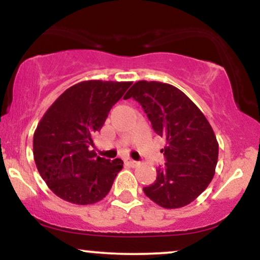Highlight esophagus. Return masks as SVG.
I'll return each mask as SVG.
<instances>
[{
  "label": "esophagus",
  "instance_id": "1",
  "mask_svg": "<svg viewBox=\"0 0 260 260\" xmlns=\"http://www.w3.org/2000/svg\"><path fill=\"white\" fill-rule=\"evenodd\" d=\"M126 162L128 164V165L132 166V168H134V166H137V164H138V162H137V161L129 159V157H128V159H126Z\"/></svg>",
  "mask_w": 260,
  "mask_h": 260
}]
</instances>
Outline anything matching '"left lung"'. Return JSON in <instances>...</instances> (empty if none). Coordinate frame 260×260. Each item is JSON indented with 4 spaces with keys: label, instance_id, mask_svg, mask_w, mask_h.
<instances>
[{
    "label": "left lung",
    "instance_id": "left-lung-1",
    "mask_svg": "<svg viewBox=\"0 0 260 260\" xmlns=\"http://www.w3.org/2000/svg\"><path fill=\"white\" fill-rule=\"evenodd\" d=\"M142 105L155 133L166 138L161 149L166 162L156 181L144 187L145 196L165 209L186 207L207 189L219 156V143L207 117L176 86L139 80L123 99Z\"/></svg>",
    "mask_w": 260,
    "mask_h": 260
}]
</instances>
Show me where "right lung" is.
<instances>
[{"mask_svg": "<svg viewBox=\"0 0 260 260\" xmlns=\"http://www.w3.org/2000/svg\"><path fill=\"white\" fill-rule=\"evenodd\" d=\"M132 82L84 80L68 88L44 113L32 139L35 165L47 187L78 205L100 202L123 161L96 156L92 136Z\"/></svg>", "mask_w": 260, "mask_h": 260, "instance_id": "1", "label": "right lung"}]
</instances>
